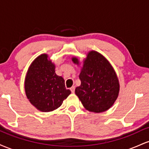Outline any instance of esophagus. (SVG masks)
I'll use <instances>...</instances> for the list:
<instances>
[{"label": "esophagus", "mask_w": 149, "mask_h": 149, "mask_svg": "<svg viewBox=\"0 0 149 149\" xmlns=\"http://www.w3.org/2000/svg\"><path fill=\"white\" fill-rule=\"evenodd\" d=\"M70 90H71V92H72V93H74V92H75V87L74 86L71 87Z\"/></svg>", "instance_id": "34e87169"}]
</instances>
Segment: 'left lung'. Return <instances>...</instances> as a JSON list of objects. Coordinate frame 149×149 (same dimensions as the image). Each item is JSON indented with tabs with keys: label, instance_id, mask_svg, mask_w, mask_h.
Masks as SVG:
<instances>
[{
	"label": "left lung",
	"instance_id": "1",
	"mask_svg": "<svg viewBox=\"0 0 149 149\" xmlns=\"http://www.w3.org/2000/svg\"><path fill=\"white\" fill-rule=\"evenodd\" d=\"M78 64L77 58H73ZM81 85L75 93L87 110L104 112L113 104L118 96L119 83L111 65L95 51L88 53L79 75Z\"/></svg>",
	"mask_w": 149,
	"mask_h": 149
}]
</instances>
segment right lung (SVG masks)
I'll use <instances>...</instances> for the list:
<instances>
[{"instance_id":"right-lung-1","label":"right lung","mask_w":149,"mask_h":149,"mask_svg":"<svg viewBox=\"0 0 149 149\" xmlns=\"http://www.w3.org/2000/svg\"><path fill=\"white\" fill-rule=\"evenodd\" d=\"M54 68L47 60V54H41L30 66L25 80L27 98L42 112L57 109L71 94L65 88L64 78L56 74Z\"/></svg>"}]
</instances>
